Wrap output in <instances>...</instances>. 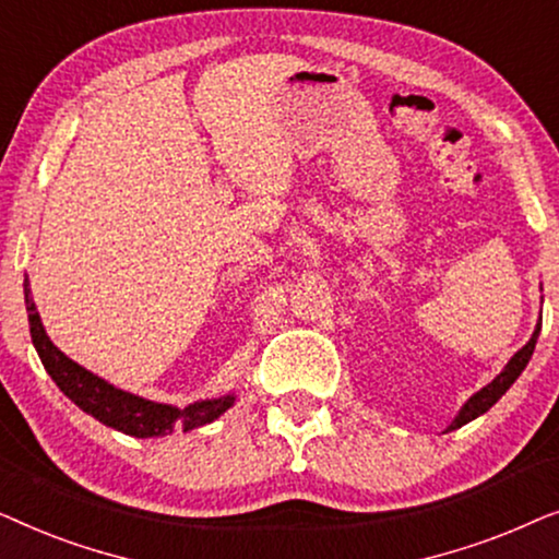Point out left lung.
I'll return each mask as SVG.
<instances>
[{
  "label": "left lung",
  "instance_id": "8db88e82",
  "mask_svg": "<svg viewBox=\"0 0 559 559\" xmlns=\"http://www.w3.org/2000/svg\"><path fill=\"white\" fill-rule=\"evenodd\" d=\"M539 328H542V320L537 325V331H534V335L530 338V343L522 350H516L514 358L507 364V369H503L499 377H496L491 384L480 389L478 394H473L468 402H465V407L461 409V415L455 417V423L448 427V430H457V427H463L465 423H471V419H476L478 415H484V412H488L493 407L496 402L501 400L503 394H507V389L514 384V381L519 379V373H522L526 369V364H530V358L534 354V346H537V338H539Z\"/></svg>",
  "mask_w": 559,
  "mask_h": 559
}]
</instances>
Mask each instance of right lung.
Returning <instances> with one entry per match:
<instances>
[{
	"mask_svg": "<svg viewBox=\"0 0 559 559\" xmlns=\"http://www.w3.org/2000/svg\"><path fill=\"white\" fill-rule=\"evenodd\" d=\"M25 305H27V320H29V335H33L35 350L40 356L45 371L50 373L52 381L60 386L68 400L79 404L83 412L96 417L98 423L114 427V430L134 435V438H155V435H165L173 430H193L205 423H213L218 415L234 404V396H221V400L195 402L186 409L170 407V404H157L142 396H134L121 389L111 386L109 381L98 379L71 361L66 354L52 346L45 328L37 316L33 297H29V282L25 277Z\"/></svg>",
	"mask_w": 559,
	"mask_h": 559,
	"instance_id": "add662e5",
	"label": "right lung"
}]
</instances>
